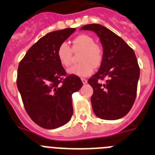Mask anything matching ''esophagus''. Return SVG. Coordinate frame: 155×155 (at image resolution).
<instances>
[{
	"instance_id": "34e87169",
	"label": "esophagus",
	"mask_w": 155,
	"mask_h": 155,
	"mask_svg": "<svg viewBox=\"0 0 155 155\" xmlns=\"http://www.w3.org/2000/svg\"><path fill=\"white\" fill-rule=\"evenodd\" d=\"M81 81H82V82H83V84H86V83H87V79H85V78H81Z\"/></svg>"
}]
</instances>
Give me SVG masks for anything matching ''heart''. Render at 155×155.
Wrapping results in <instances>:
<instances>
[{
	"label": "heart",
	"mask_w": 155,
	"mask_h": 155,
	"mask_svg": "<svg viewBox=\"0 0 155 155\" xmlns=\"http://www.w3.org/2000/svg\"><path fill=\"white\" fill-rule=\"evenodd\" d=\"M78 53L79 64L74 65L68 69V73L79 77H87L93 73L94 68L101 65L103 59V50L100 45L94 42V39L86 34H81L72 40V47L67 42H63L57 49L59 61L64 67H68L71 63L73 51Z\"/></svg>",
	"instance_id": "1"
}]
</instances>
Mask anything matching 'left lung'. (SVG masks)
<instances>
[{
  "mask_svg": "<svg viewBox=\"0 0 155 155\" xmlns=\"http://www.w3.org/2000/svg\"><path fill=\"white\" fill-rule=\"evenodd\" d=\"M82 30L94 31L103 46L98 71L87 81L92 87L91 102L94 114L114 120L130 112L137 96L140 68L134 50L121 37L99 24L86 25ZM107 78V83L99 82Z\"/></svg>",
  "mask_w": 155,
  "mask_h": 155,
  "instance_id": "1",
  "label": "left lung"
}]
</instances>
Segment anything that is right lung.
Segmentation results:
<instances>
[{
    "label": "right lung",
    "instance_id": "1",
    "mask_svg": "<svg viewBox=\"0 0 155 155\" xmlns=\"http://www.w3.org/2000/svg\"><path fill=\"white\" fill-rule=\"evenodd\" d=\"M74 28L49 32L30 47L18 68L17 86L31 120L45 129L70 121L71 95L83 85L79 77L68 74L57 57V49Z\"/></svg>",
    "mask_w": 155,
    "mask_h": 155
}]
</instances>
